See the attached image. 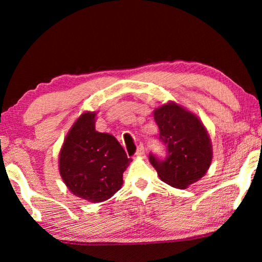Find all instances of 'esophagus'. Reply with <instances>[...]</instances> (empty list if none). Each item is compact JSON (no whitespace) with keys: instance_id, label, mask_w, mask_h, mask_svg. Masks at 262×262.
<instances>
[{"instance_id":"obj_1","label":"esophagus","mask_w":262,"mask_h":262,"mask_svg":"<svg viewBox=\"0 0 262 262\" xmlns=\"http://www.w3.org/2000/svg\"><path fill=\"white\" fill-rule=\"evenodd\" d=\"M135 155H136L137 157H142V156H144V155H145V150H144V145H143V144H140L139 147H137Z\"/></svg>"}]
</instances>
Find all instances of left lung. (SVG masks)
<instances>
[{"instance_id":"8db88e82","label":"left lung","mask_w":262,"mask_h":262,"mask_svg":"<svg viewBox=\"0 0 262 262\" xmlns=\"http://www.w3.org/2000/svg\"><path fill=\"white\" fill-rule=\"evenodd\" d=\"M154 118L166 157L162 159L150 154L149 161L164 183L187 188L206 174L211 164L212 147L208 132L196 115L173 101L155 110Z\"/></svg>"}]
</instances>
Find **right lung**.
<instances>
[{"label": "right lung", "mask_w": 262, "mask_h": 262, "mask_svg": "<svg viewBox=\"0 0 262 262\" xmlns=\"http://www.w3.org/2000/svg\"><path fill=\"white\" fill-rule=\"evenodd\" d=\"M95 112H85L68 132L59 158L60 174L74 195L103 202L122 186L132 159L113 135L95 128Z\"/></svg>", "instance_id": "1"}]
</instances>
